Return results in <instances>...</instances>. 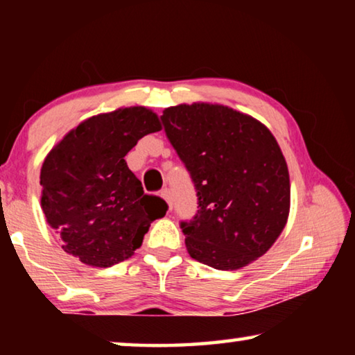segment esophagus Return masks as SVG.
<instances>
[{
  "mask_svg": "<svg viewBox=\"0 0 355 355\" xmlns=\"http://www.w3.org/2000/svg\"><path fill=\"white\" fill-rule=\"evenodd\" d=\"M161 197H163V199L167 202V208L172 209V194H171V191L164 188L163 191H161Z\"/></svg>",
  "mask_w": 355,
  "mask_h": 355,
  "instance_id": "obj_1",
  "label": "esophagus"
}]
</instances>
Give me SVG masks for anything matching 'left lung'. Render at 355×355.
<instances>
[{
  "label": "left lung",
  "mask_w": 355,
  "mask_h": 355,
  "mask_svg": "<svg viewBox=\"0 0 355 355\" xmlns=\"http://www.w3.org/2000/svg\"><path fill=\"white\" fill-rule=\"evenodd\" d=\"M161 120L199 200L194 218L180 224L189 255L235 271L266 254L290 213V173L271 131L211 103L166 107Z\"/></svg>",
  "instance_id": "1"
}]
</instances>
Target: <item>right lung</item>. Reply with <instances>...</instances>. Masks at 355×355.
Returning a JSON list of instances; mask_svg holds the SVG:
<instances>
[{"label":"right lung","mask_w":355,"mask_h":355,"mask_svg":"<svg viewBox=\"0 0 355 355\" xmlns=\"http://www.w3.org/2000/svg\"><path fill=\"white\" fill-rule=\"evenodd\" d=\"M161 130L144 106L119 107L84 120L46 155L40 169L42 211L62 249L95 268H110L141 248L167 203L144 194L125 155Z\"/></svg>","instance_id":"right-lung-1"}]
</instances>
